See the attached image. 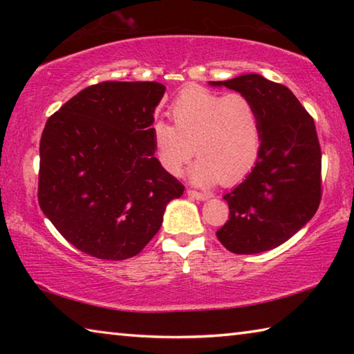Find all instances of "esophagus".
<instances>
[{
	"label": "esophagus",
	"mask_w": 354,
	"mask_h": 354,
	"mask_svg": "<svg viewBox=\"0 0 354 354\" xmlns=\"http://www.w3.org/2000/svg\"><path fill=\"white\" fill-rule=\"evenodd\" d=\"M187 195L190 196V198H195V200H198V201H205V200H207L209 196L206 195V194H201V192H196V190H187Z\"/></svg>",
	"instance_id": "34e87169"
}]
</instances>
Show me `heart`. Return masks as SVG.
Segmentation results:
<instances>
[{
  "label": "heart",
  "instance_id": "b5f03b06",
  "mask_svg": "<svg viewBox=\"0 0 354 354\" xmlns=\"http://www.w3.org/2000/svg\"><path fill=\"white\" fill-rule=\"evenodd\" d=\"M173 127L156 122L153 145L160 165L181 175L194 153L190 181L211 187L234 184L253 169L261 151L262 129L253 101L242 93H215L203 87L184 91L170 106Z\"/></svg>",
  "mask_w": 354,
  "mask_h": 354
}]
</instances>
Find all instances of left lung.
<instances>
[{
    "label": "left lung",
    "mask_w": 354,
    "mask_h": 354,
    "mask_svg": "<svg viewBox=\"0 0 354 354\" xmlns=\"http://www.w3.org/2000/svg\"><path fill=\"white\" fill-rule=\"evenodd\" d=\"M253 101L261 120V151L251 171L223 200L230 220L217 231L236 254L279 247L314 217L322 198V151L314 118L283 84L256 73L211 81Z\"/></svg>",
    "instance_id": "8db88e82"
}]
</instances>
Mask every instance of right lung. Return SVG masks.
Instances as JSON below:
<instances>
[{
	"label": "right lung",
	"mask_w": 354,
	"mask_h": 354,
	"mask_svg": "<svg viewBox=\"0 0 354 354\" xmlns=\"http://www.w3.org/2000/svg\"><path fill=\"white\" fill-rule=\"evenodd\" d=\"M165 86L106 81L48 118L40 139L39 205L88 256L123 261L159 231L184 185L154 156L151 127Z\"/></svg>",
	"instance_id": "right-lung-1"
}]
</instances>
